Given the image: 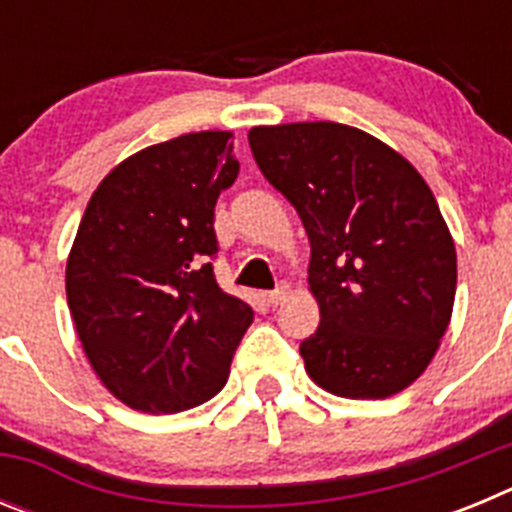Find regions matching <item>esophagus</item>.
<instances>
[{
	"instance_id": "1",
	"label": "esophagus",
	"mask_w": 512,
	"mask_h": 512,
	"mask_svg": "<svg viewBox=\"0 0 512 512\" xmlns=\"http://www.w3.org/2000/svg\"><path fill=\"white\" fill-rule=\"evenodd\" d=\"M287 295H289V287H287V284H282V287L274 289V292H266L264 300L269 302L271 307H277V305H282L284 300H287Z\"/></svg>"
}]
</instances>
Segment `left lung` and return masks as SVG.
Returning <instances> with one entry per match:
<instances>
[{
	"label": "left lung",
	"instance_id": "obj_1",
	"mask_svg": "<svg viewBox=\"0 0 512 512\" xmlns=\"http://www.w3.org/2000/svg\"><path fill=\"white\" fill-rule=\"evenodd\" d=\"M248 143L310 238L307 284L320 307L300 346L310 379L348 400L410 387L456 295L454 238L431 187L395 148L341 122L259 125Z\"/></svg>",
	"mask_w": 512,
	"mask_h": 512
}]
</instances>
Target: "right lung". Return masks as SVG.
<instances>
[{"label": "right lung", "instance_id": "right-lung-1", "mask_svg": "<svg viewBox=\"0 0 512 512\" xmlns=\"http://www.w3.org/2000/svg\"><path fill=\"white\" fill-rule=\"evenodd\" d=\"M230 130L133 153L94 189L66 261V300L99 382L140 413L223 390L253 310L217 287L215 202L238 176Z\"/></svg>", "mask_w": 512, "mask_h": 512}]
</instances>
